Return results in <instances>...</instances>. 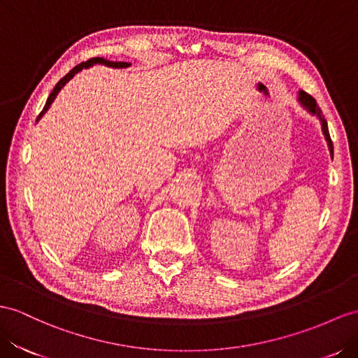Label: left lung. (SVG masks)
Instances as JSON below:
<instances>
[{"instance_id":"8db88e82","label":"left lung","mask_w":358,"mask_h":358,"mask_svg":"<svg viewBox=\"0 0 358 358\" xmlns=\"http://www.w3.org/2000/svg\"><path fill=\"white\" fill-rule=\"evenodd\" d=\"M299 103L302 104V107L307 108V112H310L311 115H315V116H317V117H319L320 125H322V133H324L325 139H327V143H328L329 152H331V155H333V142H331V137H329L328 125H327V119H325V116L322 115V110H320V108L317 107L315 98L311 96V95H308L307 92H302V90H299Z\"/></svg>"}]
</instances>
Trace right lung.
<instances>
[{
	"label": "right lung",
	"mask_w": 358,
	"mask_h": 358,
	"mask_svg": "<svg viewBox=\"0 0 358 358\" xmlns=\"http://www.w3.org/2000/svg\"><path fill=\"white\" fill-rule=\"evenodd\" d=\"M95 63H101V65H106V66H110V68H127V66H130V63H127V62H110V60H106V59H103V57H94V59H89L87 62H83V63H80V65H77L76 68H72L68 74L63 77L59 83L54 86V89H52V92L50 94V96H48V99H47V103H45V107H43V110L42 112L39 113V116H38V121L39 119L42 117V115L47 112V110L50 108V106H51V103L54 101V98L57 96V94L60 92V89L65 86L68 81L74 77L77 72H80L81 69L83 68H89V66H92V65H95Z\"/></svg>",
	"instance_id": "add662e5"
}]
</instances>
